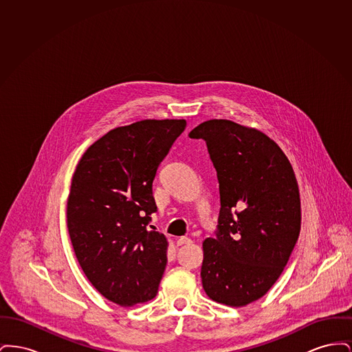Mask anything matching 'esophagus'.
Masks as SVG:
<instances>
[{
	"mask_svg": "<svg viewBox=\"0 0 352 352\" xmlns=\"http://www.w3.org/2000/svg\"><path fill=\"white\" fill-rule=\"evenodd\" d=\"M191 243V240L188 239V237H186V236H182V237H179L178 240H177V244L178 245H184V244H190Z\"/></svg>",
	"mask_w": 352,
	"mask_h": 352,
	"instance_id": "1",
	"label": "esophagus"
}]
</instances>
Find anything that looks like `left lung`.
<instances>
[{
  "label": "left lung",
  "instance_id": "left-lung-1",
  "mask_svg": "<svg viewBox=\"0 0 352 352\" xmlns=\"http://www.w3.org/2000/svg\"><path fill=\"white\" fill-rule=\"evenodd\" d=\"M188 137L206 141L220 192L217 237L203 241V289L212 301L241 307L267 294L298 240L296 174L281 148L254 128L214 118Z\"/></svg>",
  "mask_w": 352,
  "mask_h": 352
}]
</instances>
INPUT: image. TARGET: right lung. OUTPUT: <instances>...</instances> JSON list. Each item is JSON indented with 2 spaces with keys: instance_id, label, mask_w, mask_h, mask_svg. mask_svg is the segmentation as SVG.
<instances>
[{
  "instance_id": "1",
  "label": "right lung",
  "mask_w": 352,
  "mask_h": 352,
  "mask_svg": "<svg viewBox=\"0 0 352 352\" xmlns=\"http://www.w3.org/2000/svg\"><path fill=\"white\" fill-rule=\"evenodd\" d=\"M186 120L118 126L80 158L67 201L76 258L94 287L120 306L151 301L168 263V239L149 228L153 181Z\"/></svg>"
}]
</instances>
